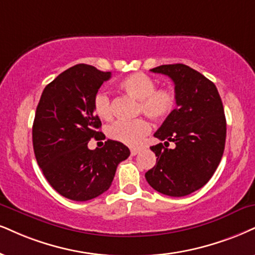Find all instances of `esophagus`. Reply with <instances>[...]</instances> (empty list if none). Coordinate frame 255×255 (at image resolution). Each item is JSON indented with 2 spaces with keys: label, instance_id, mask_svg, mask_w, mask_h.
<instances>
[{
  "label": "esophagus",
  "instance_id": "esophagus-1",
  "mask_svg": "<svg viewBox=\"0 0 255 255\" xmlns=\"http://www.w3.org/2000/svg\"><path fill=\"white\" fill-rule=\"evenodd\" d=\"M130 152H131V155H132V156H136L137 153L139 152V150H138V149H131Z\"/></svg>",
  "mask_w": 255,
  "mask_h": 255
}]
</instances>
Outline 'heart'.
I'll use <instances>...</instances> for the list:
<instances>
[{
  "label": "heart",
  "mask_w": 255,
  "mask_h": 255,
  "mask_svg": "<svg viewBox=\"0 0 255 255\" xmlns=\"http://www.w3.org/2000/svg\"><path fill=\"white\" fill-rule=\"evenodd\" d=\"M122 91L138 100V113H144L153 121H164L175 111L177 96L171 87H157L156 81L144 73H133L119 84ZM94 112L104 121L112 119L111 100L106 93L99 92L93 99ZM151 131V125L144 118L119 121L110 125L108 134L111 139L128 146H138Z\"/></svg>",
  "instance_id": "obj_1"
}]
</instances>
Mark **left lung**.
I'll return each mask as SVG.
<instances>
[{
	"label": "left lung",
	"instance_id": "8db88e82",
	"mask_svg": "<svg viewBox=\"0 0 255 255\" xmlns=\"http://www.w3.org/2000/svg\"><path fill=\"white\" fill-rule=\"evenodd\" d=\"M168 75L175 84L177 108L163 122L155 136L163 143L150 147L156 165L145 174L153 189L181 197L199 190L214 175L224 155L226 117L218 89L200 72L183 64L150 70Z\"/></svg>",
	"mask_w": 255,
	"mask_h": 255
}]
</instances>
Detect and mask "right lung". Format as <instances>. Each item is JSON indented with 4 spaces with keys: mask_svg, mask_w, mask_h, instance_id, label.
<instances>
[{
    "mask_svg": "<svg viewBox=\"0 0 255 255\" xmlns=\"http://www.w3.org/2000/svg\"><path fill=\"white\" fill-rule=\"evenodd\" d=\"M111 72L79 64L59 74L41 94L33 124V147L46 180L59 194L89 201L111 187L119 163L130 156L124 144L108 139L90 150L91 138L102 139V122L93 99Z\"/></svg>",
    "mask_w": 255,
    "mask_h": 255,
    "instance_id": "add662e5",
    "label": "right lung"
}]
</instances>
